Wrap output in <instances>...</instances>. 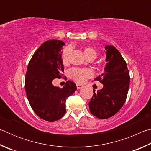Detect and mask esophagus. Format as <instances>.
<instances>
[{"label": "esophagus", "instance_id": "1", "mask_svg": "<svg viewBox=\"0 0 151 151\" xmlns=\"http://www.w3.org/2000/svg\"><path fill=\"white\" fill-rule=\"evenodd\" d=\"M83 87V85H79V84H77V85H76V88H77V89H81Z\"/></svg>", "mask_w": 151, "mask_h": 151}]
</instances>
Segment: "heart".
<instances>
[{
	"label": "heart",
	"instance_id": "obj_1",
	"mask_svg": "<svg viewBox=\"0 0 151 151\" xmlns=\"http://www.w3.org/2000/svg\"><path fill=\"white\" fill-rule=\"evenodd\" d=\"M70 49L69 47L65 48L62 53V61L64 64H66L68 61ZM84 54L87 58L90 56H93L95 58L96 57V52L94 48L91 47H86L84 50ZM68 76L73 80L78 83H83L85 82L86 79L91 77L93 75V70L90 68H81L74 67L70 68L68 72Z\"/></svg>",
	"mask_w": 151,
	"mask_h": 151
}]
</instances>
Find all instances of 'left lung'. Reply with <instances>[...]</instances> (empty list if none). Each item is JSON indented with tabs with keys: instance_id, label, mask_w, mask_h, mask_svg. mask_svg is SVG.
<instances>
[{
	"instance_id": "left-lung-1",
	"label": "left lung",
	"mask_w": 151,
	"mask_h": 151,
	"mask_svg": "<svg viewBox=\"0 0 151 151\" xmlns=\"http://www.w3.org/2000/svg\"><path fill=\"white\" fill-rule=\"evenodd\" d=\"M106 62L104 72L94 78L103 85L101 90L93 89L89 109L94 116L105 119L114 115L126 101L129 88L130 76L127 63L116 48L111 45L104 47Z\"/></svg>"
}]
</instances>
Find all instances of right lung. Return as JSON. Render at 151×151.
I'll use <instances>...</instances> for the list:
<instances>
[{"label": "right lung", "instance_id": "1", "mask_svg": "<svg viewBox=\"0 0 151 151\" xmlns=\"http://www.w3.org/2000/svg\"><path fill=\"white\" fill-rule=\"evenodd\" d=\"M62 40L45 42L32 55L25 76V91L29 104L38 116L53 122L65 115L66 100L76 90L75 83L68 81L63 88L52 85L63 76Z\"/></svg>", "mask_w": 151, "mask_h": 151}]
</instances>
